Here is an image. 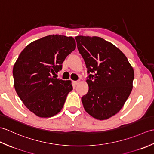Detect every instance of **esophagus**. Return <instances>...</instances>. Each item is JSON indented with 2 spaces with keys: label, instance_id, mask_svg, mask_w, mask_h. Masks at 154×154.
<instances>
[{
  "label": "esophagus",
  "instance_id": "obj_1",
  "mask_svg": "<svg viewBox=\"0 0 154 154\" xmlns=\"http://www.w3.org/2000/svg\"><path fill=\"white\" fill-rule=\"evenodd\" d=\"M73 83H74L75 85H77V84H79V81H73Z\"/></svg>",
  "mask_w": 154,
  "mask_h": 154
}]
</instances>
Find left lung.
Instances as JSON below:
<instances>
[{
	"label": "left lung",
	"instance_id": "1",
	"mask_svg": "<svg viewBox=\"0 0 154 154\" xmlns=\"http://www.w3.org/2000/svg\"><path fill=\"white\" fill-rule=\"evenodd\" d=\"M85 62L89 91L81 98L86 112L97 120L115 115L133 87L134 71L126 55L110 42L97 36L75 37Z\"/></svg>",
	"mask_w": 154,
	"mask_h": 154
}]
</instances>
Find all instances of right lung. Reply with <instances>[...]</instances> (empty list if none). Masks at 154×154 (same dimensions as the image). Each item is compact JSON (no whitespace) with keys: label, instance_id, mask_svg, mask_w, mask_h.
Here are the masks:
<instances>
[{"label":"right lung","instance_id":"right-lung-1","mask_svg":"<svg viewBox=\"0 0 154 154\" xmlns=\"http://www.w3.org/2000/svg\"><path fill=\"white\" fill-rule=\"evenodd\" d=\"M76 48L73 37L50 35L29 44L13 67L16 93L27 109L41 118L54 116L61 111L68 93L70 80L58 79L55 75Z\"/></svg>","mask_w":154,"mask_h":154}]
</instances>
